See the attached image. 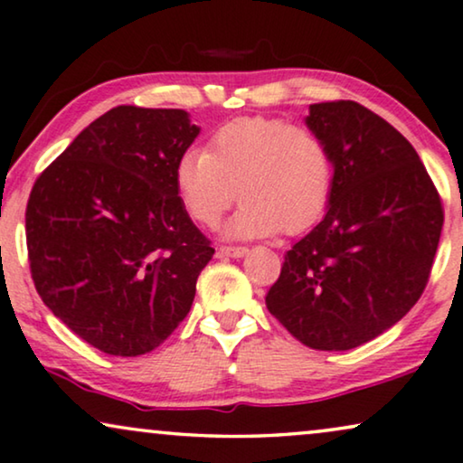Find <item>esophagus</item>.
Wrapping results in <instances>:
<instances>
[{"label": "esophagus", "instance_id": "esophagus-1", "mask_svg": "<svg viewBox=\"0 0 463 463\" xmlns=\"http://www.w3.org/2000/svg\"><path fill=\"white\" fill-rule=\"evenodd\" d=\"M245 254H248V248H243V245H222V248H218V256L241 258Z\"/></svg>", "mask_w": 463, "mask_h": 463}]
</instances>
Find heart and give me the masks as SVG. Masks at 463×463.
<instances>
[{"label":"heart","instance_id":"heart-1","mask_svg":"<svg viewBox=\"0 0 463 463\" xmlns=\"http://www.w3.org/2000/svg\"><path fill=\"white\" fill-rule=\"evenodd\" d=\"M184 209L201 226H215L243 199L231 237L298 235L322 220L335 190V156L322 135L281 118H237L209 137L207 150L184 152L175 165Z\"/></svg>","mask_w":463,"mask_h":463}]
</instances>
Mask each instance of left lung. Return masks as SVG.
Here are the masks:
<instances>
[{"instance_id": "1", "label": "left lung", "mask_w": 463, "mask_h": 463, "mask_svg": "<svg viewBox=\"0 0 463 463\" xmlns=\"http://www.w3.org/2000/svg\"><path fill=\"white\" fill-rule=\"evenodd\" d=\"M328 141V213L286 254L267 309L307 347L347 351L400 322L421 298L445 209L402 133L355 101L313 103Z\"/></svg>"}]
</instances>
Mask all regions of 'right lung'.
Instances as JSON below:
<instances>
[{
	"mask_svg": "<svg viewBox=\"0 0 463 463\" xmlns=\"http://www.w3.org/2000/svg\"><path fill=\"white\" fill-rule=\"evenodd\" d=\"M196 135L184 109L112 108L31 188V279L48 309L103 354H150L193 307L213 248L177 196L175 165Z\"/></svg>",
	"mask_w": 463,
	"mask_h": 463,
	"instance_id": "obj_1",
	"label": "right lung"
}]
</instances>
